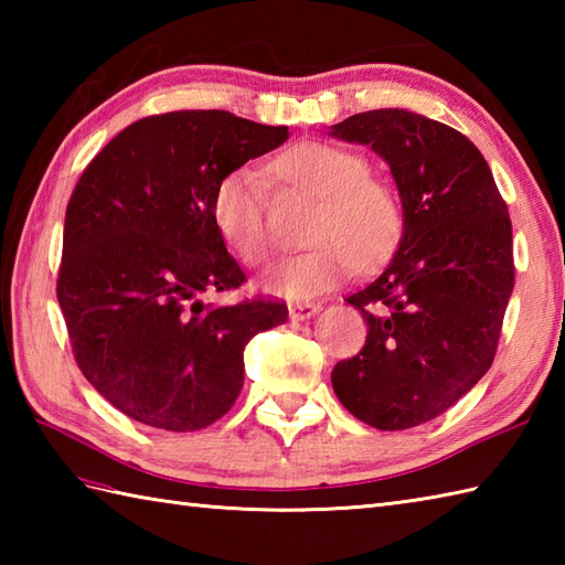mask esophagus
<instances>
[{"label": "esophagus", "instance_id": "34e87169", "mask_svg": "<svg viewBox=\"0 0 565 565\" xmlns=\"http://www.w3.org/2000/svg\"><path fill=\"white\" fill-rule=\"evenodd\" d=\"M320 313V303H291L289 306V318L291 320H308Z\"/></svg>", "mask_w": 565, "mask_h": 565}]
</instances>
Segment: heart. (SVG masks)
Wrapping results in <instances>:
<instances>
[{"instance_id": "b5f03b06", "label": "heart", "mask_w": 565, "mask_h": 565, "mask_svg": "<svg viewBox=\"0 0 565 565\" xmlns=\"http://www.w3.org/2000/svg\"><path fill=\"white\" fill-rule=\"evenodd\" d=\"M284 182L318 196L303 255L284 259L264 276V291L289 301H306L340 286L356 264L364 269L386 262L405 227L395 191L369 177L364 154L330 142H298L274 160ZM213 223L235 255L259 267L271 255L267 191L255 167H237L213 191Z\"/></svg>"}]
</instances>
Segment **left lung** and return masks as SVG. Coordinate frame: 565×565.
Masks as SVG:
<instances>
[{
	"instance_id": "1",
	"label": "left lung",
	"mask_w": 565,
	"mask_h": 565,
	"mask_svg": "<svg viewBox=\"0 0 565 565\" xmlns=\"http://www.w3.org/2000/svg\"><path fill=\"white\" fill-rule=\"evenodd\" d=\"M330 134L388 162L405 215L388 267L344 298L369 332L362 352L334 364L332 388L371 427H417L493 364L514 289L508 203L481 150L423 114L364 111Z\"/></svg>"
}]
</instances>
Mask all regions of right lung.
Returning <instances> with one entry per match:
<instances>
[{"mask_svg": "<svg viewBox=\"0 0 565 565\" xmlns=\"http://www.w3.org/2000/svg\"><path fill=\"white\" fill-rule=\"evenodd\" d=\"M286 138L227 111H172L130 124L82 172L57 303L84 379L124 415L170 431L213 425L243 388L245 344L289 318L264 298L201 303L245 281L213 223L215 186Z\"/></svg>", "mask_w": 565, "mask_h": 565, "instance_id": "obj_1", "label": "right lung"}]
</instances>
